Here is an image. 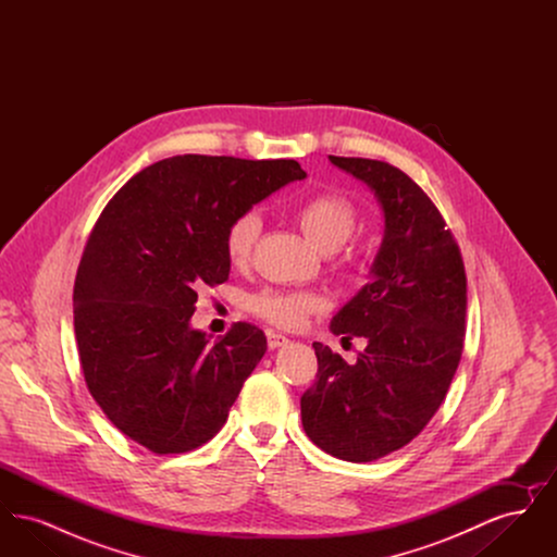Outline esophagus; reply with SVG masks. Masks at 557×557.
Here are the masks:
<instances>
[{"label": "esophagus", "instance_id": "obj_1", "mask_svg": "<svg viewBox=\"0 0 557 557\" xmlns=\"http://www.w3.org/2000/svg\"><path fill=\"white\" fill-rule=\"evenodd\" d=\"M290 343L284 334H277V332H269L267 334V345L273 350V348H280V346H286Z\"/></svg>", "mask_w": 557, "mask_h": 557}]
</instances>
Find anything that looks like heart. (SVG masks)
I'll use <instances>...</instances> for the list:
<instances>
[{"label": "heart", "mask_w": 557, "mask_h": 557, "mask_svg": "<svg viewBox=\"0 0 557 557\" xmlns=\"http://www.w3.org/2000/svg\"><path fill=\"white\" fill-rule=\"evenodd\" d=\"M296 219L302 234L311 239L319 250L334 252L355 234L357 211L345 196L334 191L313 194L296 207ZM261 234L259 212L238 214L225 232V252L234 265L250 259V252ZM319 307L313 294L300 292L265 290L250 298V309L280 327H300L309 313Z\"/></svg>", "instance_id": "1"}]
</instances>
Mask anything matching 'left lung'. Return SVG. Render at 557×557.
I'll return each instance as SVG.
<instances>
[{
    "mask_svg": "<svg viewBox=\"0 0 557 557\" xmlns=\"http://www.w3.org/2000/svg\"><path fill=\"white\" fill-rule=\"evenodd\" d=\"M330 162L373 191L384 236L370 284L330 323L332 334L368 346L350 366L313 343L318 382L300 416L319 449L363 463L405 447L441 407L463 350L468 288L445 219L409 175L382 160Z\"/></svg>",
    "mask_w": 557,
    "mask_h": 557,
    "instance_id": "8db88e82",
    "label": "left lung"
}]
</instances>
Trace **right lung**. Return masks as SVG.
Wrapping results in <instances>:
<instances>
[{
	"label": "right lung",
	"mask_w": 557,
	"mask_h": 557,
	"mask_svg": "<svg viewBox=\"0 0 557 557\" xmlns=\"http://www.w3.org/2000/svg\"><path fill=\"white\" fill-rule=\"evenodd\" d=\"M307 173L296 160L184 154L121 187L81 257L75 336L87 388L108 420L141 447L196 449L225 424L265 334L236 323L194 330L200 284H223L230 223Z\"/></svg>",
	"instance_id": "obj_1"
}]
</instances>
